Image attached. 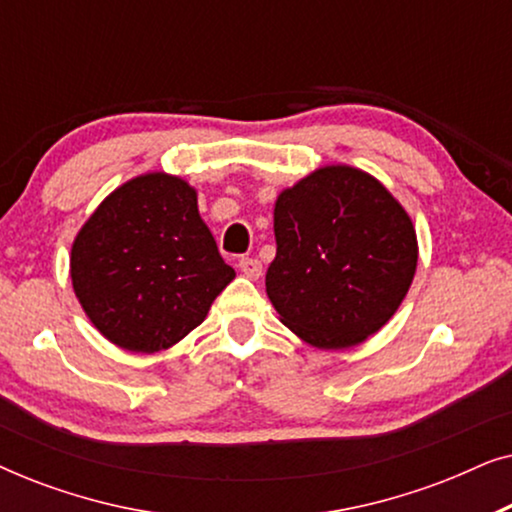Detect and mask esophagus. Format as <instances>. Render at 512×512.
I'll return each instance as SVG.
<instances>
[{
    "label": "esophagus",
    "instance_id": "obj_1",
    "mask_svg": "<svg viewBox=\"0 0 512 512\" xmlns=\"http://www.w3.org/2000/svg\"><path fill=\"white\" fill-rule=\"evenodd\" d=\"M240 272L247 279H258L263 275V265H261V261H258V258H242Z\"/></svg>",
    "mask_w": 512,
    "mask_h": 512
}]
</instances>
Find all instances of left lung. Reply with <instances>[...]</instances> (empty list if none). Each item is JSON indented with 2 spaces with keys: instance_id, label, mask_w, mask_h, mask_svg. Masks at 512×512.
Listing matches in <instances>:
<instances>
[{
  "instance_id": "obj_1",
  "label": "left lung",
  "mask_w": 512,
  "mask_h": 512,
  "mask_svg": "<svg viewBox=\"0 0 512 512\" xmlns=\"http://www.w3.org/2000/svg\"><path fill=\"white\" fill-rule=\"evenodd\" d=\"M265 291L279 321L317 349L361 345L394 317L417 270L410 214L373 174L321 165L275 200Z\"/></svg>"
}]
</instances>
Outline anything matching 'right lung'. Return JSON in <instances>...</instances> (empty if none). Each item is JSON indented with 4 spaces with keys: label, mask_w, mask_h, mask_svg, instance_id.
I'll return each mask as SVG.
<instances>
[{
    "label": "right lung",
    "mask_w": 512,
    "mask_h": 512,
    "mask_svg": "<svg viewBox=\"0 0 512 512\" xmlns=\"http://www.w3.org/2000/svg\"><path fill=\"white\" fill-rule=\"evenodd\" d=\"M69 277L104 338L156 354L205 321L235 270L200 219L198 191L153 170L114 188L88 216L72 242Z\"/></svg>",
    "instance_id": "1"
}]
</instances>
